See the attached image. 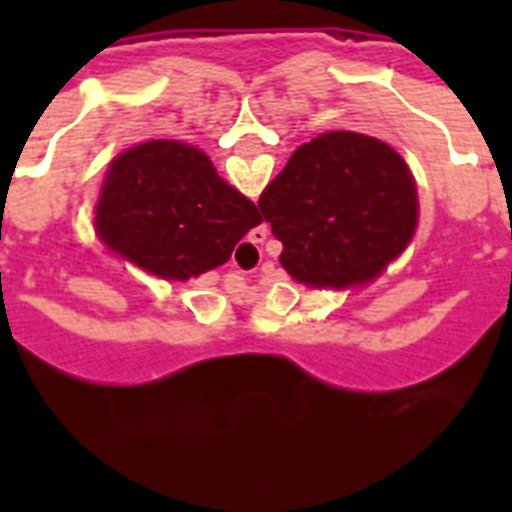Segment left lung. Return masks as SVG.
<instances>
[{
  "label": "left lung",
  "instance_id": "8db88e82",
  "mask_svg": "<svg viewBox=\"0 0 512 512\" xmlns=\"http://www.w3.org/2000/svg\"><path fill=\"white\" fill-rule=\"evenodd\" d=\"M259 210L282 241V266L307 287L343 289L379 277L413 241L415 179L377 138L330 130L297 148L261 192Z\"/></svg>",
  "mask_w": 512,
  "mask_h": 512
}]
</instances>
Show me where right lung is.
<instances>
[{
  "label": "right lung",
  "mask_w": 512,
  "mask_h": 512,
  "mask_svg": "<svg viewBox=\"0 0 512 512\" xmlns=\"http://www.w3.org/2000/svg\"><path fill=\"white\" fill-rule=\"evenodd\" d=\"M259 223L256 205L217 176L200 148L179 140L120 153L97 202L99 238L112 251L179 282L225 264Z\"/></svg>",
  "instance_id": "obj_1"
}]
</instances>
